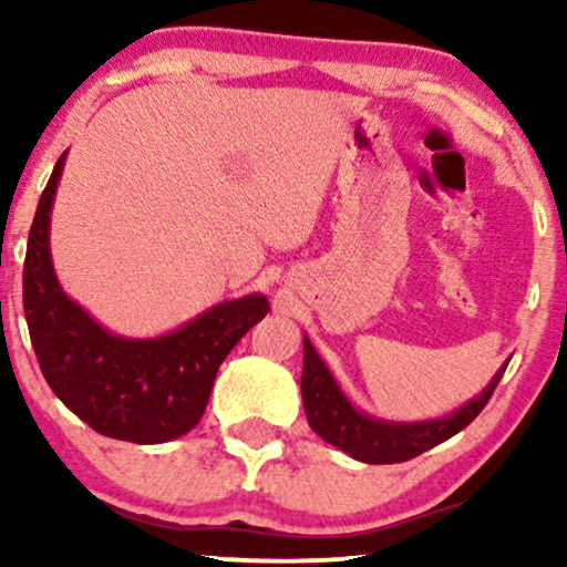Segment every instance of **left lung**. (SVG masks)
Here are the masks:
<instances>
[{
  "label": "left lung",
  "instance_id": "1",
  "mask_svg": "<svg viewBox=\"0 0 567 567\" xmlns=\"http://www.w3.org/2000/svg\"><path fill=\"white\" fill-rule=\"evenodd\" d=\"M508 363H503L493 382L462 405L456 413L436 421L421 423H390L377 421L361 410H355L340 390L330 369L317 355V351L305 336V369H301V400H305L307 421L312 425L317 436H322L328 444L338 446L340 452L351 454L353 460L367 464H398L408 462L413 456L429 452L441 441L452 439L454 433L475 421L480 410L487 405L495 386H498L503 371Z\"/></svg>",
  "mask_w": 567,
  "mask_h": 567
}]
</instances>
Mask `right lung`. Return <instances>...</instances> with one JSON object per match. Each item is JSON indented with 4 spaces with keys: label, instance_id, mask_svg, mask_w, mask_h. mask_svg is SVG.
I'll use <instances>...</instances> for the list:
<instances>
[{
    "label": "right lung",
    "instance_id": "obj_1",
    "mask_svg": "<svg viewBox=\"0 0 567 567\" xmlns=\"http://www.w3.org/2000/svg\"><path fill=\"white\" fill-rule=\"evenodd\" d=\"M66 152L38 200L22 268V307L53 394L90 429L134 444H165L204 415L216 371L268 312L262 293L224 301L159 338H121L92 320L53 274L49 224Z\"/></svg>",
    "mask_w": 567,
    "mask_h": 567
}]
</instances>
